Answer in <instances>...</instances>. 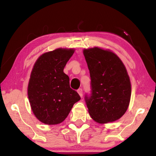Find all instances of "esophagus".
<instances>
[{
  "mask_svg": "<svg viewBox=\"0 0 156 156\" xmlns=\"http://www.w3.org/2000/svg\"><path fill=\"white\" fill-rule=\"evenodd\" d=\"M77 91H78V93L79 94V95H80V96L81 98H83V89H82L81 88H80V89H78Z\"/></svg>",
  "mask_w": 156,
  "mask_h": 156,
  "instance_id": "34e87169",
  "label": "esophagus"
}]
</instances>
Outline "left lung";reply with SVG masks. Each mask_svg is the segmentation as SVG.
I'll return each mask as SVG.
<instances>
[{"instance_id": "1", "label": "left lung", "mask_w": 156, "mask_h": 156, "mask_svg": "<svg viewBox=\"0 0 156 156\" xmlns=\"http://www.w3.org/2000/svg\"><path fill=\"white\" fill-rule=\"evenodd\" d=\"M91 78V93L84 100L89 115L99 123L119 119L127 109L131 83L122 62L115 54L98 47L83 51Z\"/></svg>"}]
</instances>
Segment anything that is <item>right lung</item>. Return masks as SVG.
<instances>
[{
	"instance_id": "add662e5",
	"label": "right lung",
	"mask_w": 156,
	"mask_h": 156,
	"mask_svg": "<svg viewBox=\"0 0 156 156\" xmlns=\"http://www.w3.org/2000/svg\"><path fill=\"white\" fill-rule=\"evenodd\" d=\"M72 49H57L45 53L34 64L28 85V98L36 117L47 125L64 121L73 105L80 100L70 87L69 78L63 72L72 56Z\"/></svg>"
}]
</instances>
